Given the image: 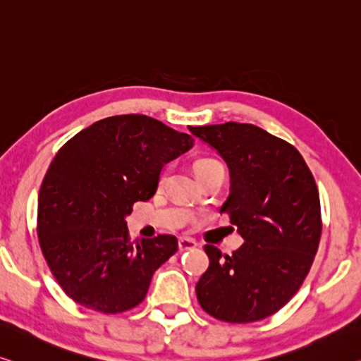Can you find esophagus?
Instances as JSON below:
<instances>
[{
  "mask_svg": "<svg viewBox=\"0 0 361 361\" xmlns=\"http://www.w3.org/2000/svg\"><path fill=\"white\" fill-rule=\"evenodd\" d=\"M197 245H198V243L195 240H192V238H187V237L179 238V250L180 252L192 250V248H195Z\"/></svg>",
  "mask_w": 361,
  "mask_h": 361,
  "instance_id": "esophagus-1",
  "label": "esophagus"
}]
</instances>
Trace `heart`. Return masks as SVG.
Masks as SVG:
<instances>
[{"instance_id":"1","label":"heart","mask_w":361,"mask_h":361,"mask_svg":"<svg viewBox=\"0 0 361 361\" xmlns=\"http://www.w3.org/2000/svg\"><path fill=\"white\" fill-rule=\"evenodd\" d=\"M216 166H221V163L212 158H202V159H197L195 164H193V171H195V174L198 176L200 173H204V171L216 168Z\"/></svg>"}]
</instances>
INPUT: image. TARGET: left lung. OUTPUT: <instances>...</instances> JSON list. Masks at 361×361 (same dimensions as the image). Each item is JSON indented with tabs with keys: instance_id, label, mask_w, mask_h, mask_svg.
Instances as JSON below:
<instances>
[{
	"instance_id": "obj_1",
	"label": "left lung",
	"mask_w": 361,
	"mask_h": 361,
	"mask_svg": "<svg viewBox=\"0 0 361 361\" xmlns=\"http://www.w3.org/2000/svg\"><path fill=\"white\" fill-rule=\"evenodd\" d=\"M229 168L221 212L245 243L223 255L204 245L209 266L195 290L204 312L252 323L281 310L300 289L321 237L319 193L302 154L253 124L190 127Z\"/></svg>"
}]
</instances>
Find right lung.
<instances>
[{
	"label": "right lung",
	"mask_w": 361,
	"mask_h": 361,
	"mask_svg": "<svg viewBox=\"0 0 361 361\" xmlns=\"http://www.w3.org/2000/svg\"><path fill=\"white\" fill-rule=\"evenodd\" d=\"M193 138L143 114L98 121L61 147L38 193V240L63 290L82 307L121 313L145 298L177 252L174 235L130 242L126 218Z\"/></svg>",
	"instance_id": "1"
}]
</instances>
